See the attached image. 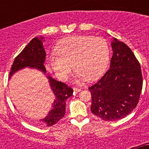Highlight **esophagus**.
<instances>
[{"label": "esophagus", "instance_id": "obj_1", "mask_svg": "<svg viewBox=\"0 0 149 149\" xmlns=\"http://www.w3.org/2000/svg\"><path fill=\"white\" fill-rule=\"evenodd\" d=\"M74 91L75 93H78V92H81V88H78V87H74Z\"/></svg>", "mask_w": 149, "mask_h": 149}]
</instances>
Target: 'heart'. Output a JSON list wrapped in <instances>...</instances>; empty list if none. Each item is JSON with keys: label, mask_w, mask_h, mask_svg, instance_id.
Returning a JSON list of instances; mask_svg holds the SVG:
<instances>
[{"label": "heart", "mask_w": 149, "mask_h": 149, "mask_svg": "<svg viewBox=\"0 0 149 149\" xmlns=\"http://www.w3.org/2000/svg\"><path fill=\"white\" fill-rule=\"evenodd\" d=\"M55 51L57 55H50L48 60L52 70L63 81L70 75L73 65L79 80L94 81L104 72L110 58L106 39L91 36H74L62 39Z\"/></svg>", "instance_id": "obj_1"}]
</instances>
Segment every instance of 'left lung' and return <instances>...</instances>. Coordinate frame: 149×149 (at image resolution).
I'll return each mask as SVG.
<instances>
[{
  "label": "left lung",
  "instance_id": "left-lung-1",
  "mask_svg": "<svg viewBox=\"0 0 149 149\" xmlns=\"http://www.w3.org/2000/svg\"><path fill=\"white\" fill-rule=\"evenodd\" d=\"M111 45L113 54L110 69L89 87L91 111L104 121L119 120L131 113L143 88L140 64L131 48L115 38Z\"/></svg>",
  "mask_w": 149,
  "mask_h": 149
}]
</instances>
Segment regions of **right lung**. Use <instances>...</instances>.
<instances>
[{"mask_svg":"<svg viewBox=\"0 0 149 149\" xmlns=\"http://www.w3.org/2000/svg\"><path fill=\"white\" fill-rule=\"evenodd\" d=\"M42 39L43 37L33 38L15 57L10 69V78L15 72L26 67L36 68L44 74L46 73L44 65L46 54L43 48ZM47 77L55 95V100L48 116L40 121L44 125L51 126L57 123L65 116V102L73 94V89L67 84L56 81L51 76H47Z\"/></svg>","mask_w":149,"mask_h":149,"instance_id":"add662e5","label":"right lung"}]
</instances>
